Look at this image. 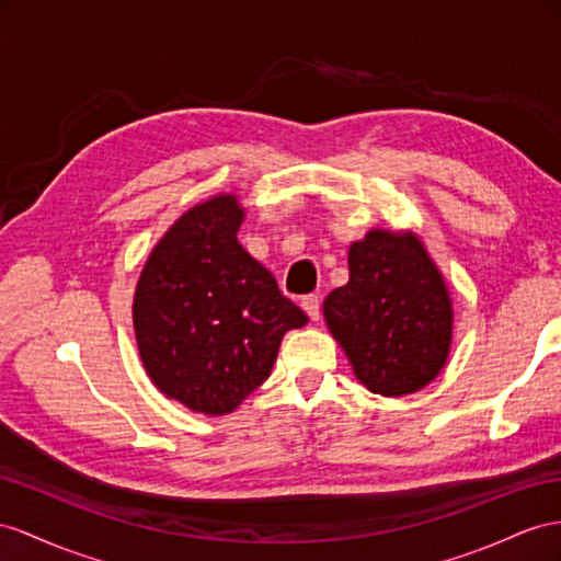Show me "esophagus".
I'll return each instance as SVG.
<instances>
[{
	"mask_svg": "<svg viewBox=\"0 0 561 561\" xmlns=\"http://www.w3.org/2000/svg\"><path fill=\"white\" fill-rule=\"evenodd\" d=\"M300 308H304L308 312V318L312 322L320 320V296L318 294H310V296H304V300H300Z\"/></svg>",
	"mask_w": 561,
	"mask_h": 561,
	"instance_id": "obj_1",
	"label": "esophagus"
}]
</instances>
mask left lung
<instances>
[{"label": "left lung", "mask_w": 561, "mask_h": 561, "mask_svg": "<svg viewBox=\"0 0 561 561\" xmlns=\"http://www.w3.org/2000/svg\"><path fill=\"white\" fill-rule=\"evenodd\" d=\"M351 277L324 298L329 332L371 393L405 396L443 369L453 341V300L412 232L371 229L348 251Z\"/></svg>", "instance_id": "1"}]
</instances>
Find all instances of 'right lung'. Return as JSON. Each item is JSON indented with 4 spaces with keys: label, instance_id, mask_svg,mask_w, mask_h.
<instances>
[{
    "label": "right lung",
    "instance_id": "add662e5",
    "mask_svg": "<svg viewBox=\"0 0 561 561\" xmlns=\"http://www.w3.org/2000/svg\"><path fill=\"white\" fill-rule=\"evenodd\" d=\"M234 194L186 210L144 265L133 322L156 389L204 414L234 412L277 360L282 336L308 322L237 239Z\"/></svg>",
    "mask_w": 561,
    "mask_h": 561
}]
</instances>
